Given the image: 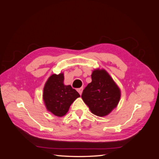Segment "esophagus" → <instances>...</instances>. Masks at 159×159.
Here are the masks:
<instances>
[{"label":"esophagus","instance_id":"obj_1","mask_svg":"<svg viewBox=\"0 0 159 159\" xmlns=\"http://www.w3.org/2000/svg\"><path fill=\"white\" fill-rule=\"evenodd\" d=\"M83 88H78V91L79 92V93L81 95V93H82V91H83Z\"/></svg>","mask_w":159,"mask_h":159}]
</instances>
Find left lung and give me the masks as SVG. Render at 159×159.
I'll return each mask as SVG.
<instances>
[{
  "instance_id": "left-lung-1",
  "label": "left lung",
  "mask_w": 159,
  "mask_h": 159,
  "mask_svg": "<svg viewBox=\"0 0 159 159\" xmlns=\"http://www.w3.org/2000/svg\"><path fill=\"white\" fill-rule=\"evenodd\" d=\"M91 80L84 89L81 98L94 115L105 116L117 107L121 97L120 89L104 70H94Z\"/></svg>"
}]
</instances>
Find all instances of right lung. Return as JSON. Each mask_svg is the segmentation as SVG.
Returning a JSON list of instances; mask_svg holds the SVG:
<instances>
[{"mask_svg": "<svg viewBox=\"0 0 159 159\" xmlns=\"http://www.w3.org/2000/svg\"><path fill=\"white\" fill-rule=\"evenodd\" d=\"M64 80L63 74L52 75L46 81L43 93L47 109L58 117L66 115L71 103L80 96L71 85H65Z\"/></svg>", "mask_w": 159, "mask_h": 159, "instance_id": "1", "label": "right lung"}]
</instances>
